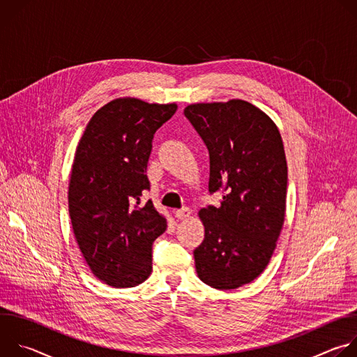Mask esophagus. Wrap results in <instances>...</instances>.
<instances>
[{"label":"esophagus","mask_w":357,"mask_h":357,"mask_svg":"<svg viewBox=\"0 0 357 357\" xmlns=\"http://www.w3.org/2000/svg\"><path fill=\"white\" fill-rule=\"evenodd\" d=\"M190 213H192V212H190V209H189V208H182V209L175 211V212H174L175 218H176V219H179V220L189 218V216H190Z\"/></svg>","instance_id":"1"}]
</instances>
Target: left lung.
I'll return each instance as SVG.
<instances>
[{"instance_id": "obj_1", "label": "left lung", "mask_w": 357, "mask_h": 357, "mask_svg": "<svg viewBox=\"0 0 357 357\" xmlns=\"http://www.w3.org/2000/svg\"><path fill=\"white\" fill-rule=\"evenodd\" d=\"M185 117L209 151V193L223 195L199 216L205 238L193 250L197 277L234 289L267 267L282 229L287 161L273 120L244 100L197 103Z\"/></svg>"}]
</instances>
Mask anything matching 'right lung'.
Segmentation results:
<instances>
[{
	"instance_id": "obj_1",
	"label": "right lung",
	"mask_w": 357,
	"mask_h": 357,
	"mask_svg": "<svg viewBox=\"0 0 357 357\" xmlns=\"http://www.w3.org/2000/svg\"><path fill=\"white\" fill-rule=\"evenodd\" d=\"M176 105L117 98L89 121L72 167L69 215L91 273L116 288L135 287L152 271V243L167 220L148 200L146 165L157 130Z\"/></svg>"
}]
</instances>
